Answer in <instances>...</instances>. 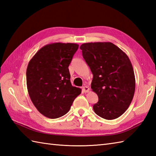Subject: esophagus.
<instances>
[{
	"label": "esophagus",
	"instance_id": "esophagus-1",
	"mask_svg": "<svg viewBox=\"0 0 156 156\" xmlns=\"http://www.w3.org/2000/svg\"><path fill=\"white\" fill-rule=\"evenodd\" d=\"M82 91L84 92H88L89 88L87 87V86H84V87H82Z\"/></svg>",
	"mask_w": 156,
	"mask_h": 156
}]
</instances>
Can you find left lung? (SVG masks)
Returning a JSON list of instances; mask_svg holds the SVG:
<instances>
[{
    "instance_id": "8db88e82",
    "label": "left lung",
    "mask_w": 156,
    "mask_h": 156,
    "mask_svg": "<svg viewBox=\"0 0 156 156\" xmlns=\"http://www.w3.org/2000/svg\"><path fill=\"white\" fill-rule=\"evenodd\" d=\"M80 49L93 74L91 88L98 97L93 105L94 112L107 120L119 117L129 108L135 93L130 59L111 42L86 43Z\"/></svg>"
}]
</instances>
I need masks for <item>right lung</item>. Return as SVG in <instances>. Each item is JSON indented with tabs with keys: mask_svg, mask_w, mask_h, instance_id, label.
I'll list each match as a JSON object with an SVG mask.
<instances>
[{
	"mask_svg": "<svg viewBox=\"0 0 156 156\" xmlns=\"http://www.w3.org/2000/svg\"><path fill=\"white\" fill-rule=\"evenodd\" d=\"M78 45H45L29 61L26 76L31 100L41 114L56 119L67 113L81 89L73 87L68 66Z\"/></svg>",
	"mask_w": 156,
	"mask_h": 156,
	"instance_id": "obj_1",
	"label": "right lung"
}]
</instances>
